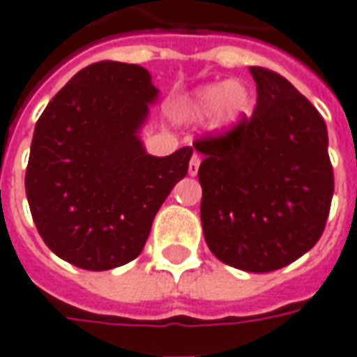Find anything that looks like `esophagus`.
<instances>
[{
    "label": "esophagus",
    "mask_w": 357,
    "mask_h": 357,
    "mask_svg": "<svg viewBox=\"0 0 357 357\" xmlns=\"http://www.w3.org/2000/svg\"><path fill=\"white\" fill-rule=\"evenodd\" d=\"M199 168H200V155H192L191 160H189V176H197L199 174Z\"/></svg>",
    "instance_id": "esophagus-1"
}]
</instances>
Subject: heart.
<instances>
[{
  "mask_svg": "<svg viewBox=\"0 0 357 357\" xmlns=\"http://www.w3.org/2000/svg\"><path fill=\"white\" fill-rule=\"evenodd\" d=\"M252 112V94L240 81L206 84L195 92L187 104V115L208 117L212 115L213 126L231 130L238 126Z\"/></svg>",
  "mask_w": 357,
  "mask_h": 357,
  "instance_id": "obj_1",
  "label": "heart"
}]
</instances>
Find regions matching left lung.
<instances>
[{
  "mask_svg": "<svg viewBox=\"0 0 357 357\" xmlns=\"http://www.w3.org/2000/svg\"><path fill=\"white\" fill-rule=\"evenodd\" d=\"M252 117L192 147L204 155L200 219L219 261L245 273H271L305 255L326 229L333 199L327 126L276 71L252 66Z\"/></svg>",
  "mask_w": 357,
  "mask_h": 357,
  "instance_id": "8db88e82",
  "label": "left lung"
}]
</instances>
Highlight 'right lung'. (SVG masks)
I'll list each match as a JSON object with an SVG mask.
<instances>
[{
    "mask_svg": "<svg viewBox=\"0 0 357 357\" xmlns=\"http://www.w3.org/2000/svg\"><path fill=\"white\" fill-rule=\"evenodd\" d=\"M157 94L145 68L104 60L75 73L41 113L24 183L33 223L60 259L109 271L144 250L192 155L145 153L138 132Z\"/></svg>",
    "mask_w": 357,
    "mask_h": 357,
    "instance_id": "add662e5",
    "label": "right lung"
}]
</instances>
